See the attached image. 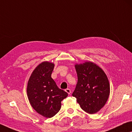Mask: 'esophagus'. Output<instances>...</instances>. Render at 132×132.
Listing matches in <instances>:
<instances>
[{
    "label": "esophagus",
    "mask_w": 132,
    "mask_h": 132,
    "mask_svg": "<svg viewBox=\"0 0 132 132\" xmlns=\"http://www.w3.org/2000/svg\"><path fill=\"white\" fill-rule=\"evenodd\" d=\"M65 92L68 93V94H71V90L70 88H67L65 89Z\"/></svg>",
    "instance_id": "esophagus-1"
}]
</instances>
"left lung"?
<instances>
[{
	"instance_id": "8db88e82",
	"label": "left lung",
	"mask_w": 132,
	"mask_h": 132,
	"mask_svg": "<svg viewBox=\"0 0 132 132\" xmlns=\"http://www.w3.org/2000/svg\"><path fill=\"white\" fill-rule=\"evenodd\" d=\"M78 81L72 96L83 110L94 114L106 104L110 94V84L102 69L92 62L75 65Z\"/></svg>"
}]
</instances>
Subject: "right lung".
Masks as SVG:
<instances>
[{
	"label": "right lung",
	"instance_id": "add662e5",
	"mask_svg": "<svg viewBox=\"0 0 132 132\" xmlns=\"http://www.w3.org/2000/svg\"><path fill=\"white\" fill-rule=\"evenodd\" d=\"M54 64L42 62L36 67L29 79L27 95L29 103L36 112L50 118L60 111L61 101L68 93L59 88L51 78Z\"/></svg>",
	"mask_w": 132,
	"mask_h": 132
}]
</instances>
